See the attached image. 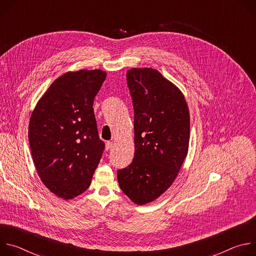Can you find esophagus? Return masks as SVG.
<instances>
[{"mask_svg": "<svg viewBox=\"0 0 256 256\" xmlns=\"http://www.w3.org/2000/svg\"><path fill=\"white\" fill-rule=\"evenodd\" d=\"M112 146H114V142H107L106 144H105V149L108 151V150H110L112 148Z\"/></svg>", "mask_w": 256, "mask_h": 256, "instance_id": "esophagus-1", "label": "esophagus"}]
</instances>
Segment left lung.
<instances>
[{
    "label": "left lung",
    "mask_w": 256,
    "mask_h": 256,
    "mask_svg": "<svg viewBox=\"0 0 256 256\" xmlns=\"http://www.w3.org/2000/svg\"><path fill=\"white\" fill-rule=\"evenodd\" d=\"M126 81L134 112V157L118 171V179L134 204H144L170 188L188 155L190 112L184 94L157 70H128Z\"/></svg>",
    "instance_id": "obj_1"
}]
</instances>
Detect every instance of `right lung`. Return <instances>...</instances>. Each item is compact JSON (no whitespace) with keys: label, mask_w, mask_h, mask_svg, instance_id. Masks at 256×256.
Masks as SVG:
<instances>
[{"label":"right lung","mask_w":256,"mask_h":256,"mask_svg":"<svg viewBox=\"0 0 256 256\" xmlns=\"http://www.w3.org/2000/svg\"><path fill=\"white\" fill-rule=\"evenodd\" d=\"M105 78L101 70L66 72L31 114L28 138L35 168L44 186L64 200L89 188L105 149L93 110Z\"/></svg>","instance_id":"obj_1"}]
</instances>
